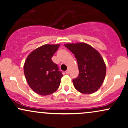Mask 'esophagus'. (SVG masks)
Returning a JSON list of instances; mask_svg holds the SVG:
<instances>
[{
    "instance_id": "1",
    "label": "esophagus",
    "mask_w": 128,
    "mask_h": 128,
    "mask_svg": "<svg viewBox=\"0 0 128 128\" xmlns=\"http://www.w3.org/2000/svg\"><path fill=\"white\" fill-rule=\"evenodd\" d=\"M66 73H67V74H68V73H69V69H67V70L66 71Z\"/></svg>"
}]
</instances>
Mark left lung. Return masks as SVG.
<instances>
[{
    "label": "left lung",
    "mask_w": 128,
    "mask_h": 128,
    "mask_svg": "<svg viewBox=\"0 0 128 128\" xmlns=\"http://www.w3.org/2000/svg\"><path fill=\"white\" fill-rule=\"evenodd\" d=\"M74 55L78 62L79 75L73 79V86L79 92L92 94L104 82L106 66L96 49L87 44L80 42L64 45Z\"/></svg>",
    "instance_id": "left-lung-1"
}]
</instances>
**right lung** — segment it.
Here are the masks:
<instances>
[{
	"instance_id": "add662e5",
	"label": "right lung",
	"mask_w": 128,
	"mask_h": 128,
	"mask_svg": "<svg viewBox=\"0 0 128 128\" xmlns=\"http://www.w3.org/2000/svg\"><path fill=\"white\" fill-rule=\"evenodd\" d=\"M60 44H45L30 53L24 62V73L29 86L36 93L47 96L59 87L63 76L51 60Z\"/></svg>"
}]
</instances>
